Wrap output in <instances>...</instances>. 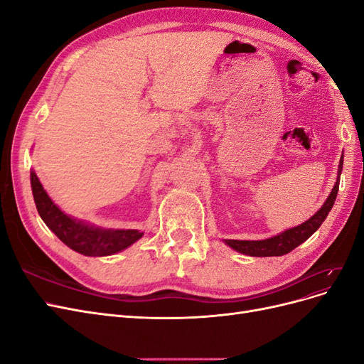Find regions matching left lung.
Instances as JSON below:
<instances>
[{"label":"left lung","mask_w":364,"mask_h":364,"mask_svg":"<svg viewBox=\"0 0 364 364\" xmlns=\"http://www.w3.org/2000/svg\"><path fill=\"white\" fill-rule=\"evenodd\" d=\"M341 167H343V156L340 158L338 176L341 173ZM338 183H340V179H337L334 188H333L331 194H329L326 202L323 203V206L318 209V211L310 220H306L305 223L296 226V228H291V229H287L285 232H282L277 237L267 238V240H261V241L226 240V245H229L237 252H241V253H245V255H250V257H281V255H285V253H289L299 245H302L305 240L310 238L316 232V230L321 228L323 220L326 218L328 213L331 211V208L336 202Z\"/></svg>","instance_id":"left-lung-1"}]
</instances>
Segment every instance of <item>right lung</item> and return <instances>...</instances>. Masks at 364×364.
<instances>
[{"label":"right lung","mask_w":364,"mask_h":364,"mask_svg":"<svg viewBox=\"0 0 364 364\" xmlns=\"http://www.w3.org/2000/svg\"><path fill=\"white\" fill-rule=\"evenodd\" d=\"M31 190L38 213L62 243L86 257H106L134 245L142 237L139 230H106L85 225L63 214L51 202L35 171L30 174Z\"/></svg>","instance_id":"1"}]
</instances>
